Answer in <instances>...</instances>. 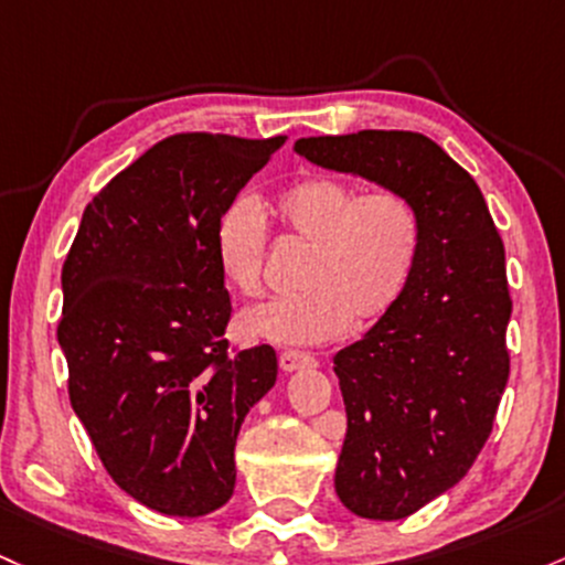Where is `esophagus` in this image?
<instances>
[{
  "mask_svg": "<svg viewBox=\"0 0 565 565\" xmlns=\"http://www.w3.org/2000/svg\"><path fill=\"white\" fill-rule=\"evenodd\" d=\"M278 364H281L284 373H295V370L302 367H316V356L306 351H284L281 356H278Z\"/></svg>",
  "mask_w": 565,
  "mask_h": 565,
  "instance_id": "esophagus-1",
  "label": "esophagus"
}]
</instances>
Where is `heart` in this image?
Instances as JSON below:
<instances>
[{"label": "heart", "instance_id": "obj_1", "mask_svg": "<svg viewBox=\"0 0 565 565\" xmlns=\"http://www.w3.org/2000/svg\"><path fill=\"white\" fill-rule=\"evenodd\" d=\"M273 212L284 233L308 249L302 295L246 311L241 327L249 338L316 345L394 311L420 254V216L405 195L308 177L284 190ZM265 241L259 201L249 192L235 195L216 220L214 249L222 276L244 297L263 295Z\"/></svg>", "mask_w": 565, "mask_h": 565}]
</instances>
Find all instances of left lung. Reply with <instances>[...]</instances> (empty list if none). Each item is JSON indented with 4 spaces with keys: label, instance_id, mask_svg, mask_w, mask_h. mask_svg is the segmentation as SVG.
Returning a JSON list of instances; mask_svg holds the SVG:
<instances>
[{
    "label": "left lung",
    "instance_id": "obj_1",
    "mask_svg": "<svg viewBox=\"0 0 565 565\" xmlns=\"http://www.w3.org/2000/svg\"><path fill=\"white\" fill-rule=\"evenodd\" d=\"M295 150L399 192L420 216L402 300L334 356L349 418L334 491L359 518L402 520L454 488L493 431L510 377L504 244L475 179L429 136H308Z\"/></svg>",
    "mask_w": 565,
    "mask_h": 565
}]
</instances>
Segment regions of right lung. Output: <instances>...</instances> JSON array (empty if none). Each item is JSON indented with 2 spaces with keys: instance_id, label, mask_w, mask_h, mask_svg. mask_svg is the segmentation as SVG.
<instances>
[{
  "instance_id": "1",
  "label": "right lung",
  "mask_w": 565,
  "mask_h": 565,
  "mask_svg": "<svg viewBox=\"0 0 565 565\" xmlns=\"http://www.w3.org/2000/svg\"><path fill=\"white\" fill-rule=\"evenodd\" d=\"M284 145L225 134L158 141L85 206L61 270L70 399L111 480L173 518L227 504L235 439L276 383L270 345L225 338L216 220Z\"/></svg>"
}]
</instances>
